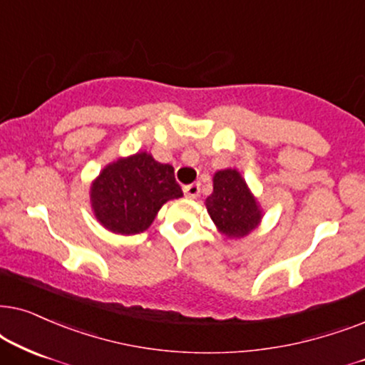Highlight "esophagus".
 Returning <instances> with one entry per match:
<instances>
[{
    "instance_id": "1",
    "label": "esophagus",
    "mask_w": 365,
    "mask_h": 365,
    "mask_svg": "<svg viewBox=\"0 0 365 365\" xmlns=\"http://www.w3.org/2000/svg\"><path fill=\"white\" fill-rule=\"evenodd\" d=\"M183 192H185V197L188 198H197L200 195V185L198 183H192V185H187L183 188Z\"/></svg>"
}]
</instances>
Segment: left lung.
<instances>
[{"instance_id":"8db88e82","label":"left lung","mask_w":365,"mask_h":365,"mask_svg":"<svg viewBox=\"0 0 365 365\" xmlns=\"http://www.w3.org/2000/svg\"><path fill=\"white\" fill-rule=\"evenodd\" d=\"M205 205L218 232L228 239H244L262 220L259 202L235 168L218 170L213 175V192Z\"/></svg>"}]
</instances>
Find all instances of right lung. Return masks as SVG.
<instances>
[{
    "label": "right lung",
    "instance_id": "1",
    "mask_svg": "<svg viewBox=\"0 0 365 365\" xmlns=\"http://www.w3.org/2000/svg\"><path fill=\"white\" fill-rule=\"evenodd\" d=\"M183 197L173 167L147 152L106 165L90 188L96 220L106 230L133 235L152 225L163 203Z\"/></svg>",
    "mask_w": 365,
    "mask_h": 365
}]
</instances>
